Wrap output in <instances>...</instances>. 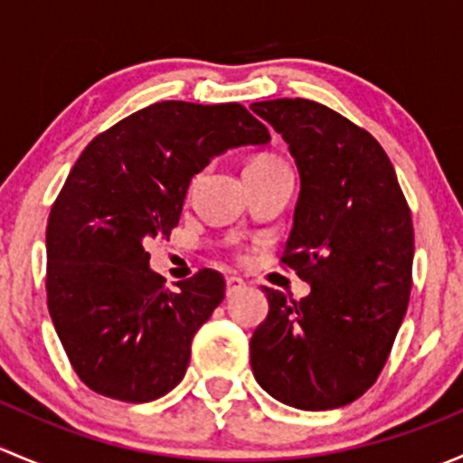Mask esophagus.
I'll return each mask as SVG.
<instances>
[{
	"mask_svg": "<svg viewBox=\"0 0 463 463\" xmlns=\"http://www.w3.org/2000/svg\"><path fill=\"white\" fill-rule=\"evenodd\" d=\"M241 287H244V279L237 278V275H228V278H226V296H232V293L240 291Z\"/></svg>",
	"mask_w": 463,
	"mask_h": 463,
	"instance_id": "esophagus-1",
	"label": "esophagus"
}]
</instances>
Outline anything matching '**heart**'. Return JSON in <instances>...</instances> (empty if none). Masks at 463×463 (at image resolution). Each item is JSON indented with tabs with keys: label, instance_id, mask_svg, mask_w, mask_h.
Returning <instances> with one entry per match:
<instances>
[{
	"label": "heart",
	"instance_id": "1",
	"mask_svg": "<svg viewBox=\"0 0 463 463\" xmlns=\"http://www.w3.org/2000/svg\"><path fill=\"white\" fill-rule=\"evenodd\" d=\"M278 165H284V163L279 161V158H275V156H258V158H253V161L249 163V167H246V170L261 172V170H270V167H278Z\"/></svg>",
	"mask_w": 463,
	"mask_h": 463
}]
</instances>
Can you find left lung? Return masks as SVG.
Segmentation results:
<instances>
[{"instance_id": "8db88e82", "label": "left lung", "mask_w": 463, "mask_h": 463, "mask_svg": "<svg viewBox=\"0 0 463 463\" xmlns=\"http://www.w3.org/2000/svg\"><path fill=\"white\" fill-rule=\"evenodd\" d=\"M250 109L296 158L300 197L282 264L311 284L302 300L264 287L250 367L279 403L343 408L374 385L408 311L412 214L385 149L338 111L305 98Z\"/></svg>"}]
</instances>
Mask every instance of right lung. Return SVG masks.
Wrapping results in <instances>:
<instances>
[{"mask_svg": "<svg viewBox=\"0 0 463 463\" xmlns=\"http://www.w3.org/2000/svg\"><path fill=\"white\" fill-rule=\"evenodd\" d=\"M270 134L244 105L163 100L98 134L46 226V302L89 390L147 403L181 383L199 326L223 300L213 269L165 288L145 241L170 237L194 175Z\"/></svg>", "mask_w": 463, "mask_h": 463, "instance_id": "right-lung-1", "label": "right lung"}]
</instances>
